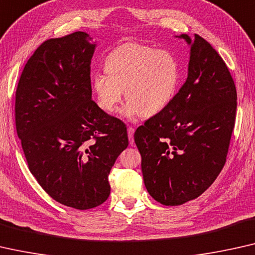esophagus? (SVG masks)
Returning <instances> with one entry per match:
<instances>
[{
	"label": "esophagus",
	"mask_w": 255,
	"mask_h": 255,
	"mask_svg": "<svg viewBox=\"0 0 255 255\" xmlns=\"http://www.w3.org/2000/svg\"><path fill=\"white\" fill-rule=\"evenodd\" d=\"M127 131H128V138H129V143H130V144H134V137H132V136H134L135 129L132 128V127H128Z\"/></svg>",
	"instance_id": "1"
}]
</instances>
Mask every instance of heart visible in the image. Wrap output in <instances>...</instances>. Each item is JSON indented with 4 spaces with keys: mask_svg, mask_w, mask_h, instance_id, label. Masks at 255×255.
<instances>
[{
    "mask_svg": "<svg viewBox=\"0 0 255 255\" xmlns=\"http://www.w3.org/2000/svg\"><path fill=\"white\" fill-rule=\"evenodd\" d=\"M104 69L91 80V90L98 107L113 113L123 99L120 113L128 120L153 117L162 112L174 98L180 67L175 57L164 49L145 45L125 44L106 55Z\"/></svg>",
    "mask_w": 255,
    "mask_h": 255,
    "instance_id": "heart-1",
    "label": "heart"
}]
</instances>
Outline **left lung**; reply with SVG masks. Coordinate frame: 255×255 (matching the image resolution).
<instances>
[{
  "instance_id": "obj_1",
  "label": "left lung",
  "mask_w": 255,
  "mask_h": 255,
  "mask_svg": "<svg viewBox=\"0 0 255 255\" xmlns=\"http://www.w3.org/2000/svg\"><path fill=\"white\" fill-rule=\"evenodd\" d=\"M186 82L168 106L136 129L146 191L164 206L194 200L223 168L235 127L237 91L223 59L195 34Z\"/></svg>"
}]
</instances>
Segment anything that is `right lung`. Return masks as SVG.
Here are the masks:
<instances>
[{
	"label": "right lung",
	"mask_w": 255,
	"mask_h": 255,
	"mask_svg": "<svg viewBox=\"0 0 255 255\" xmlns=\"http://www.w3.org/2000/svg\"><path fill=\"white\" fill-rule=\"evenodd\" d=\"M91 41L77 31L42 42L25 64L15 104L28 170L51 198L80 210L107 200L111 168L128 146L125 124L92 100Z\"/></svg>",
	"instance_id": "1"
}]
</instances>
